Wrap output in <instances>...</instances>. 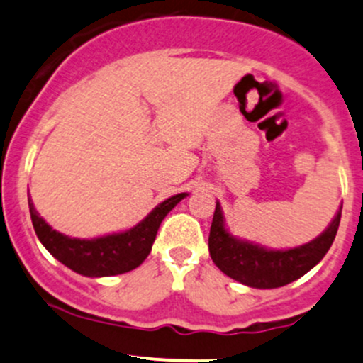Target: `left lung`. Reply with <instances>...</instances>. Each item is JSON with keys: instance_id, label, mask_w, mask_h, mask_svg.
Masks as SVG:
<instances>
[{"instance_id": "obj_1", "label": "left lung", "mask_w": 363, "mask_h": 363, "mask_svg": "<svg viewBox=\"0 0 363 363\" xmlns=\"http://www.w3.org/2000/svg\"><path fill=\"white\" fill-rule=\"evenodd\" d=\"M341 211L342 205L329 228L310 243L289 250H269L233 236L224 228V216L217 201L208 235L211 257L220 272L240 284L254 289L284 287L322 261L335 238L341 223Z\"/></svg>"}]
</instances>
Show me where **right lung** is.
Listing matches in <instances>:
<instances>
[{
  "instance_id": "obj_1",
  "label": "right lung",
  "mask_w": 363,
  "mask_h": 363,
  "mask_svg": "<svg viewBox=\"0 0 363 363\" xmlns=\"http://www.w3.org/2000/svg\"><path fill=\"white\" fill-rule=\"evenodd\" d=\"M186 196L188 193H179L167 198L132 230L91 240L69 238L62 233L52 230V226H48L43 217L36 212L29 193L28 201L34 231L45 249L72 272L83 277L97 278L132 272L143 264L144 259L150 255L162 220Z\"/></svg>"
}]
</instances>
